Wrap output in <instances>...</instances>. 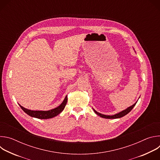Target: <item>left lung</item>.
Here are the masks:
<instances>
[{
    "mask_svg": "<svg viewBox=\"0 0 160 160\" xmlns=\"http://www.w3.org/2000/svg\"><path fill=\"white\" fill-rule=\"evenodd\" d=\"M136 103H137V102L133 104V105H132V106H131L130 107H129V108H128L127 109H126L125 110H123V111H122V112H119V113H118V114H116V115H112V116H108V115H102V114H101V113H99L98 112H97L96 111H95L94 109V112L97 114L98 115H99L101 117H102V118H108V119H113V118H121V117H124L125 115H126L127 114H128L132 109H133V108L135 106V105L136 104Z\"/></svg>",
    "mask_w": 160,
    "mask_h": 160,
    "instance_id": "obj_1",
    "label": "left lung"
}]
</instances>
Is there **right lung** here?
<instances>
[{
  "label": "right lung",
  "mask_w": 160,
  "mask_h": 160,
  "mask_svg": "<svg viewBox=\"0 0 160 160\" xmlns=\"http://www.w3.org/2000/svg\"><path fill=\"white\" fill-rule=\"evenodd\" d=\"M67 101L68 98L67 96H66L64 100L61 104L60 106H59L56 108L51 109L49 111H32L30 109H27L20 105L19 106L23 110L27 115L32 117H35L39 119H49L57 116L61 111H62V110L64 109L66 106Z\"/></svg>",
  "instance_id": "add662e5"
}]
</instances>
